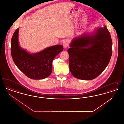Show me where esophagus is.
Here are the masks:
<instances>
[{"mask_svg": "<svg viewBox=\"0 0 124 124\" xmlns=\"http://www.w3.org/2000/svg\"><path fill=\"white\" fill-rule=\"evenodd\" d=\"M69 42L68 40H65L63 43V46L64 48H67L69 46Z\"/></svg>", "mask_w": 124, "mask_h": 124, "instance_id": "34e87169", "label": "esophagus"}]
</instances>
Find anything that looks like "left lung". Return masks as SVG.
Here are the masks:
<instances>
[{
	"instance_id": "1",
	"label": "left lung",
	"mask_w": 124,
	"mask_h": 124,
	"mask_svg": "<svg viewBox=\"0 0 124 124\" xmlns=\"http://www.w3.org/2000/svg\"><path fill=\"white\" fill-rule=\"evenodd\" d=\"M68 50L69 68L74 77L82 80L96 78L106 69L112 55V43L106 26L94 34H84L71 43Z\"/></svg>"
}]
</instances>
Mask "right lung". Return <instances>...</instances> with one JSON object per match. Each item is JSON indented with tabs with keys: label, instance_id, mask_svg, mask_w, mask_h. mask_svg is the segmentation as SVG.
<instances>
[{
	"label": "right lung",
	"instance_id": "add662e5",
	"mask_svg": "<svg viewBox=\"0 0 124 124\" xmlns=\"http://www.w3.org/2000/svg\"><path fill=\"white\" fill-rule=\"evenodd\" d=\"M18 30V28L15 31L11 41V54L14 63L30 78L41 79L48 77L52 73L53 60L63 50V46H54L39 53L30 54L19 46Z\"/></svg>",
	"mask_w": 124,
	"mask_h": 124
}]
</instances>
